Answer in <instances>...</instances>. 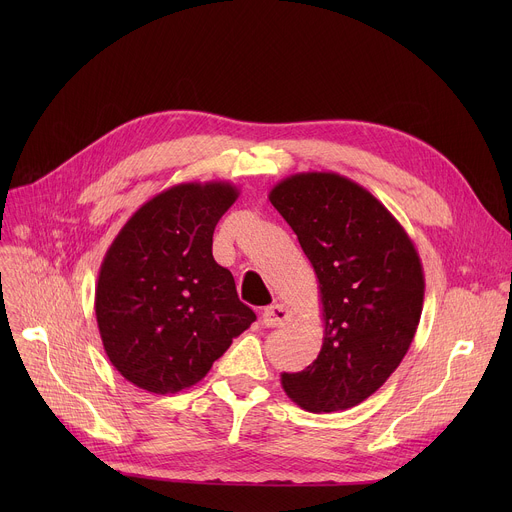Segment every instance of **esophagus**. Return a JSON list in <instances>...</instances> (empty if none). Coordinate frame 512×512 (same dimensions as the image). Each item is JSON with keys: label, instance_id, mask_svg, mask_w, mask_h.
I'll return each instance as SVG.
<instances>
[{"label": "esophagus", "instance_id": "1", "mask_svg": "<svg viewBox=\"0 0 512 512\" xmlns=\"http://www.w3.org/2000/svg\"><path fill=\"white\" fill-rule=\"evenodd\" d=\"M294 320V312H291L285 304H273L263 310V324L267 328H281Z\"/></svg>", "mask_w": 512, "mask_h": 512}]
</instances>
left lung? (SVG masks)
Wrapping results in <instances>:
<instances>
[{
    "label": "left lung",
    "instance_id": "8db88e82",
    "mask_svg": "<svg viewBox=\"0 0 512 512\" xmlns=\"http://www.w3.org/2000/svg\"><path fill=\"white\" fill-rule=\"evenodd\" d=\"M318 281L324 342L283 391L306 411L350 409L379 391L407 354L423 310V267L397 218L360 184L302 172L269 192Z\"/></svg>",
    "mask_w": 512,
    "mask_h": 512
}]
</instances>
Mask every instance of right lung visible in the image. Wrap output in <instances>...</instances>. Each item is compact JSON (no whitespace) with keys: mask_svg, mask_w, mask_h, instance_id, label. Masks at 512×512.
Listing matches in <instances>:
<instances>
[{"mask_svg":"<svg viewBox=\"0 0 512 512\" xmlns=\"http://www.w3.org/2000/svg\"><path fill=\"white\" fill-rule=\"evenodd\" d=\"M231 182H188L145 202L105 253L95 291L103 348L135 387L178 393L206 377L255 322L212 233L237 200Z\"/></svg>","mask_w":512,"mask_h":512,"instance_id":"right-lung-1","label":"right lung"}]
</instances>
